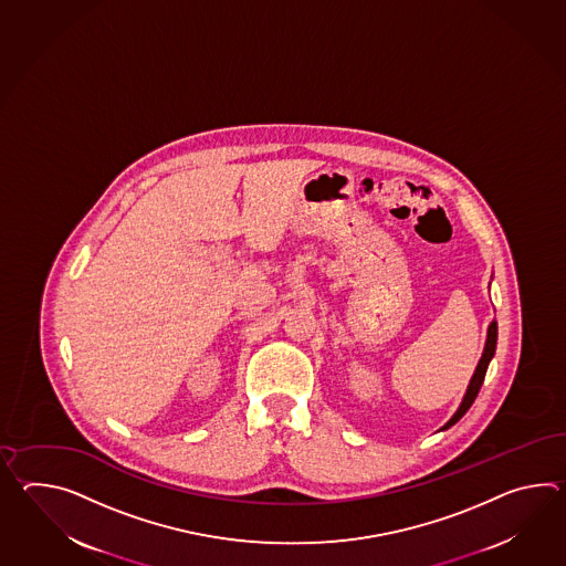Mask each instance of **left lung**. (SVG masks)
Segmentation results:
<instances>
[{
	"label": "left lung",
	"mask_w": 566,
	"mask_h": 566,
	"mask_svg": "<svg viewBox=\"0 0 566 566\" xmlns=\"http://www.w3.org/2000/svg\"><path fill=\"white\" fill-rule=\"evenodd\" d=\"M495 345H497V323H495V321H491L490 328H488V340H485V349H483V355H481V359H479L475 374H473L471 381H469V388H467L465 398H463V402H461V406H459V410L452 415L451 420H449L444 427L440 428V430H447V428H451L452 424H457V422H459V420L465 416L467 410L471 408V403L475 402L479 390H481V384H483V379H485L488 365H490L491 357L495 355Z\"/></svg>",
	"instance_id": "obj_1"
}]
</instances>
